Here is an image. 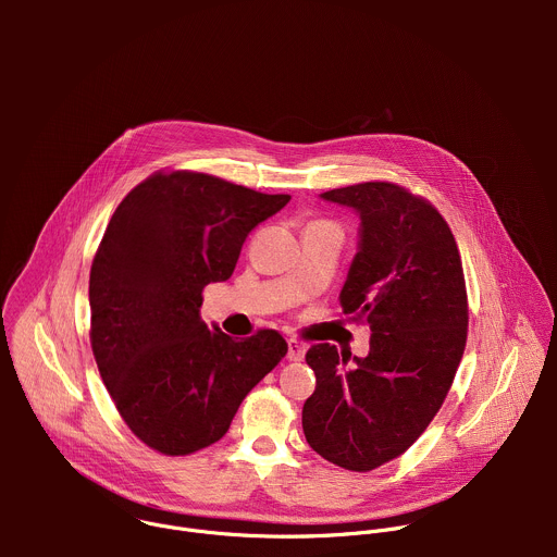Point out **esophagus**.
Returning a JSON list of instances; mask_svg holds the SVG:
<instances>
[{"instance_id": "esophagus-1", "label": "esophagus", "mask_w": 557, "mask_h": 557, "mask_svg": "<svg viewBox=\"0 0 557 557\" xmlns=\"http://www.w3.org/2000/svg\"><path fill=\"white\" fill-rule=\"evenodd\" d=\"M304 355H306L304 344H301V342H297V339H288V352H286L288 361H301V359H304Z\"/></svg>"}]
</instances>
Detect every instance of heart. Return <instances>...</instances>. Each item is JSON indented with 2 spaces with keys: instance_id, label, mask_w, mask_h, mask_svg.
<instances>
[{
  "instance_id": "b5f03b06",
  "label": "heart",
  "mask_w": 557,
  "mask_h": 557,
  "mask_svg": "<svg viewBox=\"0 0 557 557\" xmlns=\"http://www.w3.org/2000/svg\"><path fill=\"white\" fill-rule=\"evenodd\" d=\"M314 224H326V222H314Z\"/></svg>"
}]
</instances>
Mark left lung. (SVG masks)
Returning a JSON list of instances; mask_svg holds the SVG:
<instances>
[{"instance_id": "obj_1", "label": "left lung", "mask_w": 557, "mask_h": 557, "mask_svg": "<svg viewBox=\"0 0 557 557\" xmlns=\"http://www.w3.org/2000/svg\"><path fill=\"white\" fill-rule=\"evenodd\" d=\"M359 215V249L339 293L344 314L370 324L368 357L331 344L306 352L314 392L301 410L322 458L370 471L401 456L441 410L467 342L460 253L443 215L392 183L322 194Z\"/></svg>"}]
</instances>
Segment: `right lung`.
<instances>
[{"mask_svg": "<svg viewBox=\"0 0 557 557\" xmlns=\"http://www.w3.org/2000/svg\"><path fill=\"white\" fill-rule=\"evenodd\" d=\"M290 196L196 172L153 174L116 207L90 271V342L127 428L185 456L220 441L288 346L231 339L202 317V288L231 277L247 235Z\"/></svg>", "mask_w": 557, "mask_h": 557, "instance_id": "add662e5", "label": "right lung"}]
</instances>
